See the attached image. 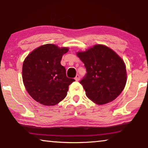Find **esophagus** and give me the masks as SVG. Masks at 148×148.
Wrapping results in <instances>:
<instances>
[{
    "mask_svg": "<svg viewBox=\"0 0 148 148\" xmlns=\"http://www.w3.org/2000/svg\"><path fill=\"white\" fill-rule=\"evenodd\" d=\"M80 75H79V74H77L76 77H75V80H76V81H79V80H80Z\"/></svg>",
    "mask_w": 148,
    "mask_h": 148,
    "instance_id": "1",
    "label": "esophagus"
}]
</instances>
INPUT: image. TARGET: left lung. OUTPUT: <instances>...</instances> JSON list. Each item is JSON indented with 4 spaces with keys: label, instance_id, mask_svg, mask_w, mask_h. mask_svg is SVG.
<instances>
[{
    "label": "left lung",
    "instance_id": "obj_1",
    "mask_svg": "<svg viewBox=\"0 0 148 148\" xmlns=\"http://www.w3.org/2000/svg\"><path fill=\"white\" fill-rule=\"evenodd\" d=\"M77 56L86 70L80 83L89 99L104 105L121 93L126 84V67L115 51L105 45H96Z\"/></svg>",
    "mask_w": 148,
    "mask_h": 148
}]
</instances>
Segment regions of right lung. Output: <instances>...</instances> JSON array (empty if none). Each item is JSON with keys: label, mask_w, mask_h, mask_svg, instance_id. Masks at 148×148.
Segmentation results:
<instances>
[{"label": "right lung", "mask_w": 148, "mask_h": 148, "mask_svg": "<svg viewBox=\"0 0 148 148\" xmlns=\"http://www.w3.org/2000/svg\"><path fill=\"white\" fill-rule=\"evenodd\" d=\"M66 47L53 44L37 47L29 54L23 64V81L27 91L41 105L53 106L67 95L68 86L75 81L66 76V68L61 65Z\"/></svg>", "instance_id": "obj_1"}]
</instances>
